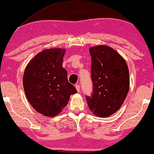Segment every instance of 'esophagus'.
I'll return each instance as SVG.
<instances>
[{
	"mask_svg": "<svg viewBox=\"0 0 154 154\" xmlns=\"http://www.w3.org/2000/svg\"><path fill=\"white\" fill-rule=\"evenodd\" d=\"M75 88H76V90L78 92H80V90H81V87H80L79 85H75Z\"/></svg>",
	"mask_w": 154,
	"mask_h": 154,
	"instance_id": "esophagus-1",
	"label": "esophagus"
}]
</instances>
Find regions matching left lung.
<instances>
[{"mask_svg": "<svg viewBox=\"0 0 154 154\" xmlns=\"http://www.w3.org/2000/svg\"><path fill=\"white\" fill-rule=\"evenodd\" d=\"M93 91L86 96L89 109L101 118L115 113L123 104L129 91V70L124 58L109 46L90 48Z\"/></svg>", "mask_w": 154, "mask_h": 154, "instance_id": "obj_1", "label": "left lung"}]
</instances>
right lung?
Returning <instances> with one entry per match:
<instances>
[{"instance_id":"1","label":"right lung","mask_w":154,"mask_h":154,"mask_svg":"<svg viewBox=\"0 0 154 154\" xmlns=\"http://www.w3.org/2000/svg\"><path fill=\"white\" fill-rule=\"evenodd\" d=\"M65 49L51 48L38 53L27 64L23 86L27 100L37 112L45 116L58 115L76 93L62 67Z\"/></svg>"}]
</instances>
